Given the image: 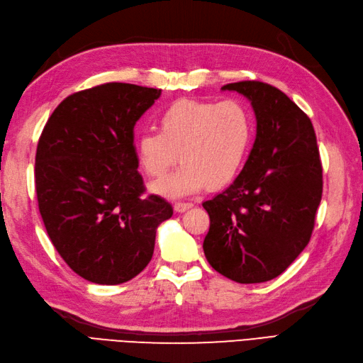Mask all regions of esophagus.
I'll use <instances>...</instances> for the list:
<instances>
[{"label": "esophagus", "instance_id": "esophagus-1", "mask_svg": "<svg viewBox=\"0 0 363 363\" xmlns=\"http://www.w3.org/2000/svg\"><path fill=\"white\" fill-rule=\"evenodd\" d=\"M192 206H194V203H189V202H175L174 203V209L177 213H184L186 209H189Z\"/></svg>", "mask_w": 363, "mask_h": 363}]
</instances>
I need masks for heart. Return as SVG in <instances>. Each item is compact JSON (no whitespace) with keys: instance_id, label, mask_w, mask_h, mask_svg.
<instances>
[{"instance_id":"1","label":"heart","mask_w":363,"mask_h":363,"mask_svg":"<svg viewBox=\"0 0 363 363\" xmlns=\"http://www.w3.org/2000/svg\"><path fill=\"white\" fill-rule=\"evenodd\" d=\"M157 130L136 136L140 166L161 179L180 157L182 166L167 179L152 184L164 197H184L202 189L227 186L236 179L253 143V116L236 99L222 102L179 99L158 115Z\"/></svg>"}]
</instances>
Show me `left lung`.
<instances>
[{
    "mask_svg": "<svg viewBox=\"0 0 363 363\" xmlns=\"http://www.w3.org/2000/svg\"><path fill=\"white\" fill-rule=\"evenodd\" d=\"M252 102L256 140L238 179L203 202L211 267L240 284L279 277L309 244L323 194L317 136L309 116L277 86L242 80L222 86Z\"/></svg>",
    "mask_w": 363,
    "mask_h": 363,
    "instance_id": "left-lung-1",
    "label": "left lung"
}]
</instances>
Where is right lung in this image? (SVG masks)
<instances>
[{"mask_svg": "<svg viewBox=\"0 0 363 363\" xmlns=\"http://www.w3.org/2000/svg\"><path fill=\"white\" fill-rule=\"evenodd\" d=\"M161 90L108 82L63 99L40 135L38 209L52 245L72 272L121 284L146 269L172 206L144 196L133 127Z\"/></svg>", "mask_w": 363, "mask_h": 363, "instance_id": "add662e5", "label": "right lung"}]
</instances>
